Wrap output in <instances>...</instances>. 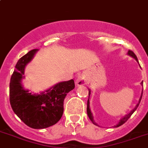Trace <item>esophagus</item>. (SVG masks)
<instances>
[{
    "label": "esophagus",
    "instance_id": "obj_1",
    "mask_svg": "<svg viewBox=\"0 0 148 148\" xmlns=\"http://www.w3.org/2000/svg\"><path fill=\"white\" fill-rule=\"evenodd\" d=\"M86 77L84 74H80L79 75L77 76V79H76V83L77 85L80 86V85H85L86 84Z\"/></svg>",
    "mask_w": 148,
    "mask_h": 148
}]
</instances>
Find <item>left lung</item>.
Instances as JSON below:
<instances>
[{"mask_svg": "<svg viewBox=\"0 0 148 148\" xmlns=\"http://www.w3.org/2000/svg\"><path fill=\"white\" fill-rule=\"evenodd\" d=\"M127 54L129 55L130 57H133V58H134V59H135V60L137 61L138 63V58H137V57H136V55H135V53H133L132 51H128V53H127ZM141 85H143V82H141ZM90 95H91V90H90V89H88V102H87V113H88V116L89 119H91V122H92V123H93V124H95V125H97V126H98V125H97V123H96L95 122V120H94L93 114H92V113H91V109H90V101H89V97H90ZM142 95H143V90H142V91H141V97H140V98H139L138 103L137 104H136V106H135V108H134V109H133V110H132L130 111V113H128V114H126V115H125V116H123V118H122V119H120V120H119V123H117L116 125L114 127L117 128V127H119V126H120V125H123V124H124V123H125V122H126V121L128 120V119H129V118H130V116H131L132 115V113H134V112H135V110H136V109H137L138 107L139 103H140V102H141V97H142Z\"/></svg>", "mask_w": 148, "mask_h": 148, "instance_id": "8db88e82", "label": "left lung"}]
</instances>
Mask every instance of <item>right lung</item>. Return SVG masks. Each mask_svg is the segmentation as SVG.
<instances>
[{
	"label": "right lung",
	"instance_id": "obj_1",
	"mask_svg": "<svg viewBox=\"0 0 148 148\" xmlns=\"http://www.w3.org/2000/svg\"><path fill=\"white\" fill-rule=\"evenodd\" d=\"M38 49L28 52L18 60L10 82V102L13 112L30 128L45 129L54 125L63 113V101L75 88L74 80L61 82L39 94L23 88L25 68L30 63Z\"/></svg>",
	"mask_w": 148,
	"mask_h": 148
}]
</instances>
